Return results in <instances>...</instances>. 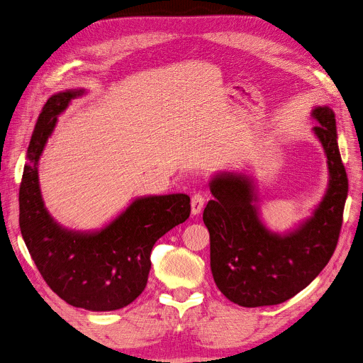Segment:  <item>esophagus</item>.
I'll return each instance as SVG.
<instances>
[{
	"label": "esophagus",
	"mask_w": 363,
	"mask_h": 363,
	"mask_svg": "<svg viewBox=\"0 0 363 363\" xmlns=\"http://www.w3.org/2000/svg\"><path fill=\"white\" fill-rule=\"evenodd\" d=\"M203 203H205V194L199 192V191L195 192L191 198V213H192V216H196V214L201 213Z\"/></svg>",
	"instance_id": "obj_1"
}]
</instances>
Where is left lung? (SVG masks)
<instances>
[{"label": "left lung", "mask_w": 363, "mask_h": 363, "mask_svg": "<svg viewBox=\"0 0 363 363\" xmlns=\"http://www.w3.org/2000/svg\"><path fill=\"white\" fill-rule=\"evenodd\" d=\"M313 132L323 145L329 188L313 216L294 231L272 233L260 220L252 181L218 174L210 182L214 199L203 210L211 240V272L220 291L233 303L260 307L283 303L312 283L337 245L347 196V175L337 146L335 113L312 112Z\"/></svg>", "instance_id": "1"}]
</instances>
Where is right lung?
I'll return each instance as SVG.
<instances>
[{
  "label": "right lung",
  "instance_id": "right-lung-1",
  "mask_svg": "<svg viewBox=\"0 0 363 363\" xmlns=\"http://www.w3.org/2000/svg\"><path fill=\"white\" fill-rule=\"evenodd\" d=\"M83 90L51 96L35 123L20 185V228L48 287L66 303L93 312L130 304L146 287L150 251L164 234L186 221V194L135 199L109 225L94 233L60 227L47 213L38 185V160L57 116Z\"/></svg>",
  "mask_w": 363,
  "mask_h": 363
}]
</instances>
